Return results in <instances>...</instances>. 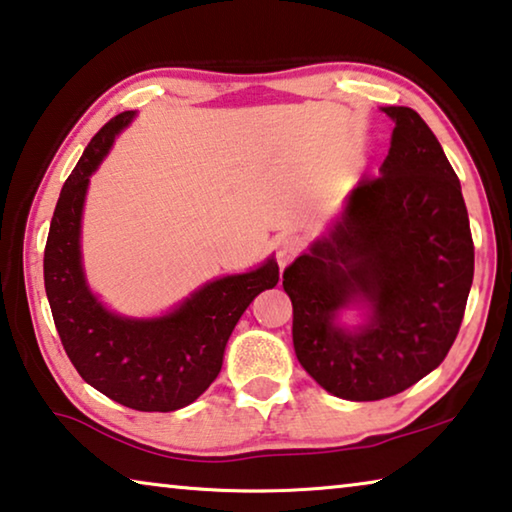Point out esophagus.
<instances>
[{
  "label": "esophagus",
  "instance_id": "obj_1",
  "mask_svg": "<svg viewBox=\"0 0 512 512\" xmlns=\"http://www.w3.org/2000/svg\"><path fill=\"white\" fill-rule=\"evenodd\" d=\"M300 250H303V241H300V237H296V234H285V237H280L278 243H275V257H278V264L280 266L291 264L300 255Z\"/></svg>",
  "mask_w": 512,
  "mask_h": 512
}]
</instances>
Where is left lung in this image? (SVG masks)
<instances>
[{
	"instance_id": "left-lung-1",
	"label": "left lung",
	"mask_w": 512,
	"mask_h": 512,
	"mask_svg": "<svg viewBox=\"0 0 512 512\" xmlns=\"http://www.w3.org/2000/svg\"><path fill=\"white\" fill-rule=\"evenodd\" d=\"M392 148L351 191L342 221L282 273L296 358L326 392L378 401L440 367L474 280V241L456 170L415 109L387 107ZM372 305L360 331L334 314Z\"/></svg>"
}]
</instances>
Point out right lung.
I'll return each instance as SVG.
<instances>
[{"instance_id":"add662e5","label":"right lung","mask_w":512,"mask_h":512,"mask_svg":"<svg viewBox=\"0 0 512 512\" xmlns=\"http://www.w3.org/2000/svg\"><path fill=\"white\" fill-rule=\"evenodd\" d=\"M132 118L134 111L113 116L63 184L45 243V291L61 344L88 385L132 410L170 412L214 383L241 314L257 294L278 285L280 271L269 259L250 273L227 275L150 321L123 319L97 303L81 271V207L88 177Z\"/></svg>"}]
</instances>
